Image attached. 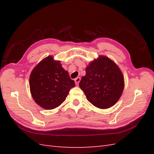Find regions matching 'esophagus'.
<instances>
[{
  "label": "esophagus",
  "instance_id": "1",
  "mask_svg": "<svg viewBox=\"0 0 154 154\" xmlns=\"http://www.w3.org/2000/svg\"><path fill=\"white\" fill-rule=\"evenodd\" d=\"M80 81H81V78L80 77H77L76 79H75V84L76 85H78L79 83V82H80Z\"/></svg>",
  "mask_w": 154,
  "mask_h": 154
}]
</instances>
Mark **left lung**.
<instances>
[{
    "mask_svg": "<svg viewBox=\"0 0 154 154\" xmlns=\"http://www.w3.org/2000/svg\"><path fill=\"white\" fill-rule=\"evenodd\" d=\"M79 87L87 99L99 109H108L115 104L124 89V77L117 65L109 58L100 56L85 69Z\"/></svg>",
    "mask_w": 154,
    "mask_h": 154,
    "instance_id": "1",
    "label": "left lung"
}]
</instances>
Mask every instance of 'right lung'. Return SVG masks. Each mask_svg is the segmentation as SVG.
Segmentation results:
<instances>
[{
    "label": "right lung",
    "mask_w": 154,
    "mask_h": 154,
    "mask_svg": "<svg viewBox=\"0 0 154 154\" xmlns=\"http://www.w3.org/2000/svg\"><path fill=\"white\" fill-rule=\"evenodd\" d=\"M30 88L35 102L45 109H54L64 102L70 89L75 86L60 61L48 56L32 70Z\"/></svg>",
    "instance_id": "add662e5"
}]
</instances>
